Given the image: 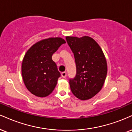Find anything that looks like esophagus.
Segmentation results:
<instances>
[{"label":"esophagus","instance_id":"34e87169","mask_svg":"<svg viewBox=\"0 0 132 132\" xmlns=\"http://www.w3.org/2000/svg\"><path fill=\"white\" fill-rule=\"evenodd\" d=\"M66 75H67V73L66 72H63L61 73V76L63 77V78H65L66 77Z\"/></svg>","mask_w":132,"mask_h":132}]
</instances>
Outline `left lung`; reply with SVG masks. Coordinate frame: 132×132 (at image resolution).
I'll list each match as a JSON object with an SVG mask.
<instances>
[{
	"label": "left lung",
	"mask_w": 132,
	"mask_h": 132,
	"mask_svg": "<svg viewBox=\"0 0 132 132\" xmlns=\"http://www.w3.org/2000/svg\"><path fill=\"white\" fill-rule=\"evenodd\" d=\"M74 53L76 74L69 79L72 93L79 99L86 100L102 88L107 75V63L99 45L88 36L66 37Z\"/></svg>",
	"instance_id": "8db88e82"
}]
</instances>
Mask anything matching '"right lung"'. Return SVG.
<instances>
[{"instance_id":"add662e5","label":"right lung","mask_w":132,"mask_h":132,"mask_svg":"<svg viewBox=\"0 0 132 132\" xmlns=\"http://www.w3.org/2000/svg\"><path fill=\"white\" fill-rule=\"evenodd\" d=\"M65 43L62 38H48L35 44L26 52L22 62V76L32 94L45 97L53 91L61 74L52 57Z\"/></svg>"}]
</instances>
